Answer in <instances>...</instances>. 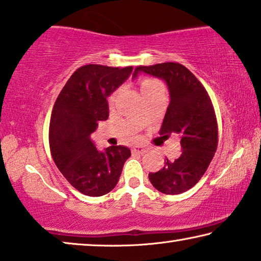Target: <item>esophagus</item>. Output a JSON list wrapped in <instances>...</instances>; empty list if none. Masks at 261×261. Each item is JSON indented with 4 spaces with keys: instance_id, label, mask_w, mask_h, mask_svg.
<instances>
[{
    "instance_id": "1",
    "label": "esophagus",
    "mask_w": 261,
    "mask_h": 261,
    "mask_svg": "<svg viewBox=\"0 0 261 261\" xmlns=\"http://www.w3.org/2000/svg\"><path fill=\"white\" fill-rule=\"evenodd\" d=\"M132 152H136V153H139V155H143V153L148 152V149L144 148V146L142 145H136L132 148Z\"/></svg>"
}]
</instances>
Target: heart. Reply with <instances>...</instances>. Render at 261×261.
Instances as JSON below:
<instances>
[{"instance_id":"heart-1","label":"heart","mask_w":261,"mask_h":261,"mask_svg":"<svg viewBox=\"0 0 261 261\" xmlns=\"http://www.w3.org/2000/svg\"><path fill=\"white\" fill-rule=\"evenodd\" d=\"M141 89H142V92L143 94L144 93H148V92H151V91H155L157 89H163L162 87V84H161L159 80L153 79V78H143L142 82H141ZM110 100H113V97H111Z\"/></svg>"}]
</instances>
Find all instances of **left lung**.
Listing matches in <instances>:
<instances>
[{
  "mask_svg": "<svg viewBox=\"0 0 261 261\" xmlns=\"http://www.w3.org/2000/svg\"><path fill=\"white\" fill-rule=\"evenodd\" d=\"M156 76L167 84L170 102L164 116L161 134H177L182 153L175 161H164V167L150 172L151 185L168 195L193 188L207 170L218 146V123L211 98L195 75L176 62L139 66L138 74Z\"/></svg>",
  "mask_w": 261,
  "mask_h": 261,
  "instance_id": "1",
  "label": "left lung"
}]
</instances>
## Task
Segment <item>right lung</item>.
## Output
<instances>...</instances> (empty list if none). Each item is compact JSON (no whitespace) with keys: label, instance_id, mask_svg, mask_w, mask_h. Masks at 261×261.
I'll return each instance as SVG.
<instances>
[{"label":"right lung","instance_id":"1","mask_svg":"<svg viewBox=\"0 0 261 261\" xmlns=\"http://www.w3.org/2000/svg\"><path fill=\"white\" fill-rule=\"evenodd\" d=\"M134 67L86 65L66 83L53 106L49 123L52 157L66 179L87 196L115 188L130 149L112 145L99 151L91 138L100 120L109 118L108 98L131 75Z\"/></svg>","mask_w":261,"mask_h":261}]
</instances>
